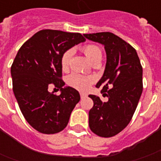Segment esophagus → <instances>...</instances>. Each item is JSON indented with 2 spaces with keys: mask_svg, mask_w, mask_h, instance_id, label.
Wrapping results in <instances>:
<instances>
[{
  "mask_svg": "<svg viewBox=\"0 0 161 161\" xmlns=\"http://www.w3.org/2000/svg\"><path fill=\"white\" fill-rule=\"evenodd\" d=\"M80 97H81V98H84L87 97V95L85 94V93H80Z\"/></svg>",
  "mask_w": 161,
  "mask_h": 161,
  "instance_id": "1",
  "label": "esophagus"
}]
</instances>
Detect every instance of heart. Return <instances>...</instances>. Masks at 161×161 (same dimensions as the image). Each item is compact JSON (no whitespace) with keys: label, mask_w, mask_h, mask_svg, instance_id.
<instances>
[{"label":"heart","mask_w":161,"mask_h":161,"mask_svg":"<svg viewBox=\"0 0 161 161\" xmlns=\"http://www.w3.org/2000/svg\"><path fill=\"white\" fill-rule=\"evenodd\" d=\"M81 51L84 53L85 57L87 58L90 62L94 63L97 60L102 58L101 49L96 45L88 44L82 48ZM71 57V51L67 50L62 54L60 58V65L64 71H66L70 66V60ZM95 82V78L90 76H84L78 73H71L66 78V83L70 87L77 89L78 91H85L91 87V84Z\"/></svg>","instance_id":"heart-1"}]
</instances>
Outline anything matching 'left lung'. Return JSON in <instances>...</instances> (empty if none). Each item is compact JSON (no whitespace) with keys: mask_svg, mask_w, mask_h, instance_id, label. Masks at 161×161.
I'll use <instances>...</instances> for the list:
<instances>
[{"mask_svg":"<svg viewBox=\"0 0 161 161\" xmlns=\"http://www.w3.org/2000/svg\"><path fill=\"white\" fill-rule=\"evenodd\" d=\"M88 40L104 46L107 63L104 73L96 87H101L107 102L90 95L94 105L89 112V126L101 137H112L131 121L143 90L142 66L135 49L108 32L84 34Z\"/></svg>","mask_w":161,"mask_h":161,"instance_id":"1","label":"left lung"}]
</instances>
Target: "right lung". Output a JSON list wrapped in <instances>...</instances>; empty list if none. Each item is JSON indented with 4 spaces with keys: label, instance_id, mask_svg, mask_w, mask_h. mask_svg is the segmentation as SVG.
Instances as JSON below:
<instances>
[{
    "label": "right lung",
    "instance_id": "1",
    "mask_svg": "<svg viewBox=\"0 0 161 161\" xmlns=\"http://www.w3.org/2000/svg\"><path fill=\"white\" fill-rule=\"evenodd\" d=\"M85 41L79 33L44 29L19 48L11 66L13 91L26 121L42 134L62 131L80 100L74 88L64 89L60 58L65 51ZM53 84L61 94L48 91Z\"/></svg>",
    "mask_w": 161,
    "mask_h": 161
}]
</instances>
